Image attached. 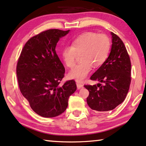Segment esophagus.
Masks as SVG:
<instances>
[{
	"mask_svg": "<svg viewBox=\"0 0 146 146\" xmlns=\"http://www.w3.org/2000/svg\"><path fill=\"white\" fill-rule=\"evenodd\" d=\"M76 84H77V89H78V90H79V89H82V88H83V87H84V86H83L82 84H79V83H78V82H77Z\"/></svg>",
	"mask_w": 146,
	"mask_h": 146,
	"instance_id": "esophagus-1",
	"label": "esophagus"
}]
</instances>
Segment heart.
I'll return each instance as SVG.
<instances>
[{"label": "heart", "instance_id": "heart-1", "mask_svg": "<svg viewBox=\"0 0 146 146\" xmlns=\"http://www.w3.org/2000/svg\"><path fill=\"white\" fill-rule=\"evenodd\" d=\"M110 48L109 38L105 34L86 32L77 37L71 46L64 47L61 57L67 67L74 66L77 54H81L82 62L77 64L68 73L70 79L82 82L90 74L93 67H98L108 58Z\"/></svg>", "mask_w": 146, "mask_h": 146}]
</instances>
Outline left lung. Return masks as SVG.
<instances>
[{"instance_id":"8db88e82","label":"left lung","mask_w":146,"mask_h":146,"mask_svg":"<svg viewBox=\"0 0 146 146\" xmlns=\"http://www.w3.org/2000/svg\"><path fill=\"white\" fill-rule=\"evenodd\" d=\"M112 46L107 59L92 75L98 81L97 86H84L90 92L87 103L98 112L114 109L125 100L131 84V61L124 44L119 36L110 32ZM100 82H103L102 86Z\"/></svg>"}]
</instances>
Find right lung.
Segmentation results:
<instances>
[{"label": "right lung", "mask_w": 146, "mask_h": 146, "mask_svg": "<svg viewBox=\"0 0 146 146\" xmlns=\"http://www.w3.org/2000/svg\"><path fill=\"white\" fill-rule=\"evenodd\" d=\"M70 30L48 29L30 38L24 46L17 65L22 95L41 117H55L65 111L69 98L77 90L74 80L60 86L65 70L56 54V44Z\"/></svg>", "instance_id": "right-lung-1"}]
</instances>
